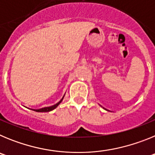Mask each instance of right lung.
Here are the masks:
<instances>
[{
	"label": "right lung",
	"instance_id": "add662e5",
	"mask_svg": "<svg viewBox=\"0 0 155 155\" xmlns=\"http://www.w3.org/2000/svg\"><path fill=\"white\" fill-rule=\"evenodd\" d=\"M63 98H64V97L62 98V99L60 101V102H58V103H57L56 105H52V106H50V107H45V108H42V109H35L34 111H35V112H39V113H46V112H50V111H52L54 109H56V108L59 105V104L61 103V102H62Z\"/></svg>",
	"mask_w": 155,
	"mask_h": 155
}]
</instances>
